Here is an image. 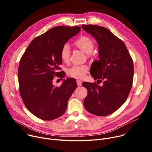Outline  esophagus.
Masks as SVG:
<instances>
[{"label":"esophagus","instance_id":"1","mask_svg":"<svg viewBox=\"0 0 152 152\" xmlns=\"http://www.w3.org/2000/svg\"><path fill=\"white\" fill-rule=\"evenodd\" d=\"M76 82H77L78 86H81L82 85V81L81 80H79V79H77V80H76Z\"/></svg>","mask_w":152,"mask_h":152}]
</instances>
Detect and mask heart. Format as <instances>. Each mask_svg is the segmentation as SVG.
I'll return each mask as SVG.
<instances>
[{"mask_svg":"<svg viewBox=\"0 0 152 152\" xmlns=\"http://www.w3.org/2000/svg\"><path fill=\"white\" fill-rule=\"evenodd\" d=\"M74 45L78 49L87 53V56H89L94 49V42L93 40L88 36H81L78 38L74 42ZM60 56L61 60L64 63H68L70 60L71 50L69 45L68 44H64L60 50ZM89 70V67L86 65H76L69 68L67 71V75L73 78L83 79L85 77L86 74Z\"/></svg>","mask_w":152,"mask_h":152,"instance_id":"b5f03b06","label":"heart"}]
</instances>
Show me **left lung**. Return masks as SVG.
I'll return each instance as SVG.
<instances>
[{
	"mask_svg": "<svg viewBox=\"0 0 152 152\" xmlns=\"http://www.w3.org/2000/svg\"><path fill=\"white\" fill-rule=\"evenodd\" d=\"M82 28L91 34L99 44V60L91 68L96 83L84 82L87 90L84 106L88 112L105 116L117 110L126 102L132 86V59L124 42L103 26L89 25ZM89 92H88V91Z\"/></svg>",
	"mask_w": 152,
	"mask_h": 152,
	"instance_id": "left-lung-1",
	"label": "left lung"
}]
</instances>
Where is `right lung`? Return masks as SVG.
I'll use <instances>...</instances> for the list:
<instances>
[{"mask_svg": "<svg viewBox=\"0 0 152 152\" xmlns=\"http://www.w3.org/2000/svg\"><path fill=\"white\" fill-rule=\"evenodd\" d=\"M80 30L79 26L54 27L34 38L21 58L18 72L20 95L30 112L43 120H53L65 113L77 87L74 79H64L60 87L54 86L52 80L54 76H65L60 71V50Z\"/></svg>", "mask_w": 152, "mask_h": 152, "instance_id": "1", "label": "right lung"}]
</instances>
